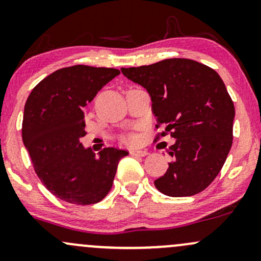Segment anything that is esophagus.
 I'll return each mask as SVG.
<instances>
[{
    "mask_svg": "<svg viewBox=\"0 0 261 261\" xmlns=\"http://www.w3.org/2000/svg\"><path fill=\"white\" fill-rule=\"evenodd\" d=\"M130 155L133 156H146L148 155V151L146 150H138V149H133L130 150Z\"/></svg>",
    "mask_w": 261,
    "mask_h": 261,
    "instance_id": "1",
    "label": "esophagus"
}]
</instances>
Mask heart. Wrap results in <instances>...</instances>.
Here are the masks:
<instances>
[{
	"mask_svg": "<svg viewBox=\"0 0 261 261\" xmlns=\"http://www.w3.org/2000/svg\"><path fill=\"white\" fill-rule=\"evenodd\" d=\"M123 140L127 144H129V145H134V144H137V137L134 136V134H129V136L125 137Z\"/></svg>",
	"mask_w": 261,
	"mask_h": 261,
	"instance_id": "1",
	"label": "heart"
}]
</instances>
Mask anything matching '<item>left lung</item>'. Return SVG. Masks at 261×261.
<instances>
[{"mask_svg": "<svg viewBox=\"0 0 261 261\" xmlns=\"http://www.w3.org/2000/svg\"><path fill=\"white\" fill-rule=\"evenodd\" d=\"M151 97L156 128L176 139L173 160L154 182L168 197H191L210 186L225 164L233 140L234 105L221 76L188 58H168L149 66L121 68Z\"/></svg>", "mask_w": 261, "mask_h": 261, "instance_id": "left-lung-1", "label": "left lung"}]
</instances>
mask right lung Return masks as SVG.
Returning a JSON list of instances; mask_svg holds the SVG:
<instances>
[{"label": "right lung", "instance_id": "add662e5", "mask_svg": "<svg viewBox=\"0 0 261 261\" xmlns=\"http://www.w3.org/2000/svg\"><path fill=\"white\" fill-rule=\"evenodd\" d=\"M116 68L76 66L51 73L33 89L24 106L21 138L34 170L55 197L90 205L111 189L125 150L85 149L84 112L97 91L119 74Z\"/></svg>", "mask_w": 261, "mask_h": 261}]
</instances>
